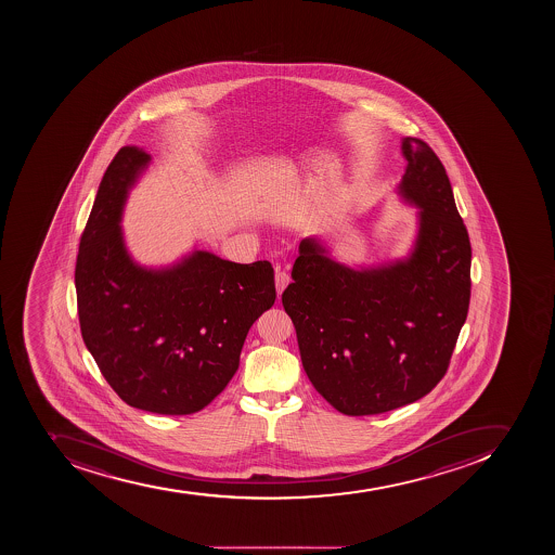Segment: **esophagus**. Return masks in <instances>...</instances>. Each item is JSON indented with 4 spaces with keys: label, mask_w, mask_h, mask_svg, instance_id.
Wrapping results in <instances>:
<instances>
[{
    "label": "esophagus",
    "mask_w": 555,
    "mask_h": 555,
    "mask_svg": "<svg viewBox=\"0 0 555 555\" xmlns=\"http://www.w3.org/2000/svg\"><path fill=\"white\" fill-rule=\"evenodd\" d=\"M289 275H287L285 271H282L280 270V268H276L275 287L276 293H279V295H282V293H284L285 287H287V284H289Z\"/></svg>",
    "instance_id": "obj_1"
}]
</instances>
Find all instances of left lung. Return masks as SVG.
Here are the masks:
<instances>
[{"instance_id": "left-lung-1", "label": "left lung", "mask_w": 555, "mask_h": 555, "mask_svg": "<svg viewBox=\"0 0 555 555\" xmlns=\"http://www.w3.org/2000/svg\"><path fill=\"white\" fill-rule=\"evenodd\" d=\"M399 192L421 207L412 256L349 270L304 240L282 304L305 373L344 415H378L424 398L446 376L470 304L472 246L451 181L421 138H404Z\"/></svg>"}]
</instances>
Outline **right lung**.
<instances>
[{
	"label": "right lung",
	"instance_id": "obj_1",
	"mask_svg": "<svg viewBox=\"0 0 555 555\" xmlns=\"http://www.w3.org/2000/svg\"><path fill=\"white\" fill-rule=\"evenodd\" d=\"M151 157L115 154L79 240V328L99 371L129 406L192 415L225 390L251 324L275 304L268 260L237 264L195 251L172 270L147 271L124 248L126 193Z\"/></svg>",
	"mask_w": 555,
	"mask_h": 555
}]
</instances>
